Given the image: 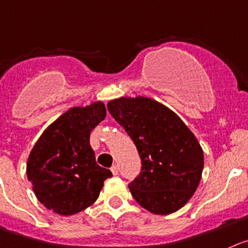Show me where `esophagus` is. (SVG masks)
I'll list each match as a JSON object with an SVG mask.
<instances>
[{
  "label": "esophagus",
  "mask_w": 248,
  "mask_h": 248,
  "mask_svg": "<svg viewBox=\"0 0 248 248\" xmlns=\"http://www.w3.org/2000/svg\"><path fill=\"white\" fill-rule=\"evenodd\" d=\"M111 172H112L113 175H117V173H119V168H117V165H112V168H111Z\"/></svg>",
  "instance_id": "1"
}]
</instances>
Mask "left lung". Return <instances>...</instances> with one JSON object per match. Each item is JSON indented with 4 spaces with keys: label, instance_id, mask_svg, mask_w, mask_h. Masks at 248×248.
<instances>
[{
    "label": "left lung",
    "instance_id": "1",
    "mask_svg": "<svg viewBox=\"0 0 248 248\" xmlns=\"http://www.w3.org/2000/svg\"><path fill=\"white\" fill-rule=\"evenodd\" d=\"M108 112L136 144L140 172L128 184L132 196L154 214L184 207L197 189L203 171V150L176 113L149 98H120Z\"/></svg>",
    "mask_w": 248,
    "mask_h": 248
}]
</instances>
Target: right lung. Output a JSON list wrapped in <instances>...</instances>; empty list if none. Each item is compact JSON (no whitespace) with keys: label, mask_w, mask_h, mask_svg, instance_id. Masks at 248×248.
<instances>
[{"label":"right lung","mask_w":248,"mask_h":248,"mask_svg":"<svg viewBox=\"0 0 248 248\" xmlns=\"http://www.w3.org/2000/svg\"><path fill=\"white\" fill-rule=\"evenodd\" d=\"M105 117V105L100 101L72 108L50 124L34 145L27 176L47 209L72 215L98 200L104 181L112 173L96 164L89 137Z\"/></svg>","instance_id":"right-lung-1"}]
</instances>
